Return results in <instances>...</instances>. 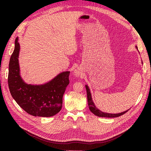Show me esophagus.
I'll list each match as a JSON object with an SVG mask.
<instances>
[{
  "instance_id": "esophagus-1",
  "label": "esophagus",
  "mask_w": 151,
  "mask_h": 151,
  "mask_svg": "<svg viewBox=\"0 0 151 151\" xmlns=\"http://www.w3.org/2000/svg\"><path fill=\"white\" fill-rule=\"evenodd\" d=\"M74 76L76 77H79L81 76V71L79 69H76L74 72Z\"/></svg>"
}]
</instances>
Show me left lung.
Instances as JSON below:
<instances>
[{
    "label": "left lung",
    "instance_id": "1",
    "mask_svg": "<svg viewBox=\"0 0 151 151\" xmlns=\"http://www.w3.org/2000/svg\"><path fill=\"white\" fill-rule=\"evenodd\" d=\"M137 50V47H136ZM86 89L87 91V98H88V103L89 105V108L90 109V111L92 112L94 115L96 116H98L99 117H106V118H115V117H118L120 116L123 115V114H125L127 113L128 111L130 109H128V110H126L125 111H123L120 113H116V114H113V113H104L101 111V110H99L98 108H96V106H95V104L93 102V100L92 99V96H91V91L90 89L89 88V87L88 85H86Z\"/></svg>",
    "mask_w": 151,
    "mask_h": 151
}]
</instances>
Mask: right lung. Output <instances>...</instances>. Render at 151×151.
I'll return each instance as SVG.
<instances>
[{"label":"right lung","mask_w":151,"mask_h":151,"mask_svg":"<svg viewBox=\"0 0 151 151\" xmlns=\"http://www.w3.org/2000/svg\"><path fill=\"white\" fill-rule=\"evenodd\" d=\"M18 38L9 64L8 85L12 98L20 107L35 116L50 117L61 110L62 98L69 84V71L62 72L48 83L40 85L26 84L20 76Z\"/></svg>","instance_id":"add662e5"}]
</instances>
